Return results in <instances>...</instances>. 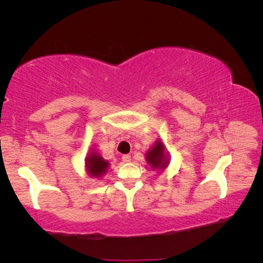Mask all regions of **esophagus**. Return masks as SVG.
<instances>
[{"label":"esophagus","instance_id":"esophagus-1","mask_svg":"<svg viewBox=\"0 0 263 263\" xmlns=\"http://www.w3.org/2000/svg\"><path fill=\"white\" fill-rule=\"evenodd\" d=\"M122 160H123V162H130L131 161V155H128V154L123 155Z\"/></svg>","mask_w":263,"mask_h":263}]
</instances>
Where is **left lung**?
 I'll return each instance as SVG.
<instances>
[{
	"label": "left lung",
	"mask_w": 263,
	"mask_h": 263,
	"mask_svg": "<svg viewBox=\"0 0 263 263\" xmlns=\"http://www.w3.org/2000/svg\"><path fill=\"white\" fill-rule=\"evenodd\" d=\"M147 161L153 168H163L166 166L167 162L166 160H164L163 145L161 144V141H158V144L155 145L152 149L148 151Z\"/></svg>",
	"instance_id": "obj_1"
}]
</instances>
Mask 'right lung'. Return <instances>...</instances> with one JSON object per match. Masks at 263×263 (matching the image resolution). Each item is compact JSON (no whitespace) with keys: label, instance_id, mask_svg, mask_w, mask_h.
Segmentation results:
<instances>
[{"label":"right lung","instance_id":"right-lung-1","mask_svg":"<svg viewBox=\"0 0 263 263\" xmlns=\"http://www.w3.org/2000/svg\"><path fill=\"white\" fill-rule=\"evenodd\" d=\"M108 162L99 157L96 153H92L90 157L87 158V168L92 176H99L105 173Z\"/></svg>","mask_w":263,"mask_h":263}]
</instances>
